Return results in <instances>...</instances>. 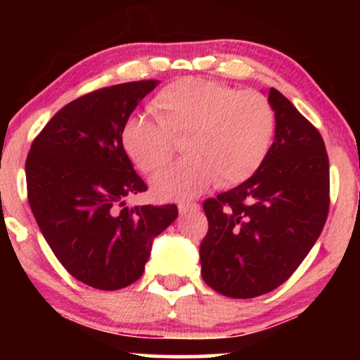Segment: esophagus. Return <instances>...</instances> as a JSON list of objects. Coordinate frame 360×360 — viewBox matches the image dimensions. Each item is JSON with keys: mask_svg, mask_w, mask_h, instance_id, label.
Returning a JSON list of instances; mask_svg holds the SVG:
<instances>
[{"mask_svg": "<svg viewBox=\"0 0 360 360\" xmlns=\"http://www.w3.org/2000/svg\"><path fill=\"white\" fill-rule=\"evenodd\" d=\"M177 208H179V213H188V212H196V210H200V205L189 203V201H181V203L177 205Z\"/></svg>", "mask_w": 360, "mask_h": 360, "instance_id": "1", "label": "esophagus"}]
</instances>
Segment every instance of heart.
<instances>
[{"instance_id":"1","label":"heart","mask_w":360,"mask_h":360,"mask_svg":"<svg viewBox=\"0 0 360 360\" xmlns=\"http://www.w3.org/2000/svg\"><path fill=\"white\" fill-rule=\"evenodd\" d=\"M155 118L135 113L122 127V146L140 171L152 172L171 155L172 137L184 134V157L150 179L160 200L198 196L249 179L266 159L276 131V113L262 93L235 91L200 77L177 79L150 103Z\"/></svg>"}]
</instances>
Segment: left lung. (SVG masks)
<instances>
[{
	"instance_id": "left-lung-1",
	"label": "left lung",
	"mask_w": 360,
	"mask_h": 360,
	"mask_svg": "<svg viewBox=\"0 0 360 360\" xmlns=\"http://www.w3.org/2000/svg\"><path fill=\"white\" fill-rule=\"evenodd\" d=\"M274 142L249 179L203 203L208 233L201 276L229 298H255L288 281L315 245L330 205L328 155L321 135L271 88Z\"/></svg>"
}]
</instances>
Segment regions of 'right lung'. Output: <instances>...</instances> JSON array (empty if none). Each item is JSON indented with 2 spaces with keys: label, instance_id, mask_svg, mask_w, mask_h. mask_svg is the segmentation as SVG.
Segmentation results:
<instances>
[{
  "label": "right lung",
  "instance_id": "obj_1",
  "mask_svg": "<svg viewBox=\"0 0 360 360\" xmlns=\"http://www.w3.org/2000/svg\"><path fill=\"white\" fill-rule=\"evenodd\" d=\"M159 81L110 86L53 115L28 152V203L69 274L115 291L143 274L152 242L177 218L176 205L125 206L147 186L122 146V127Z\"/></svg>",
  "mask_w": 360,
  "mask_h": 360
}]
</instances>
